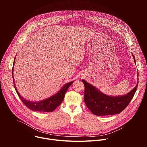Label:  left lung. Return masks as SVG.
Wrapping results in <instances>:
<instances>
[{"label": "left lung", "instance_id": "left-lung-1", "mask_svg": "<svg viewBox=\"0 0 147 147\" xmlns=\"http://www.w3.org/2000/svg\"><path fill=\"white\" fill-rule=\"evenodd\" d=\"M132 56L136 63V59L133 53ZM137 77L136 86L127 94L119 96H109L105 94L86 80H82L85 86L84 99L87 108L92 114L96 116L119 114L128 106L133 99L138 84V74Z\"/></svg>", "mask_w": 147, "mask_h": 147}]
</instances>
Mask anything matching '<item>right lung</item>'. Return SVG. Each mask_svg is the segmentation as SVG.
<instances>
[{
	"instance_id": "obj_1",
	"label": "right lung",
	"mask_w": 147,
	"mask_h": 147,
	"mask_svg": "<svg viewBox=\"0 0 147 147\" xmlns=\"http://www.w3.org/2000/svg\"><path fill=\"white\" fill-rule=\"evenodd\" d=\"M15 59L16 57H14L13 65V69H12V76H13V80L14 82V88L20 98L22 101L23 102V103L25 105L29 108L30 109L34 111H39L41 112H53L57 107H59L60 103L62 102L63 100L65 98V94L69 88V87L73 83V81L68 83H66L63 86L61 89L55 94L53 95L52 96L42 100L39 101H31L30 100H28L24 97H23L22 95L20 94L18 91H17L16 84L14 82V79L13 77V69H14V66L15 63Z\"/></svg>"
}]
</instances>
